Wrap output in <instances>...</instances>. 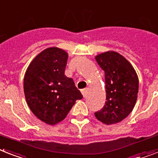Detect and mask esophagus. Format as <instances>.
<instances>
[{"instance_id":"34e87169","label":"esophagus","mask_w":158,"mask_h":158,"mask_svg":"<svg viewBox=\"0 0 158 158\" xmlns=\"http://www.w3.org/2000/svg\"><path fill=\"white\" fill-rule=\"evenodd\" d=\"M81 92H82V94H83V97H86V93H87V89H82L81 90Z\"/></svg>"}]
</instances>
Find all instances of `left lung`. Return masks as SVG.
Segmentation results:
<instances>
[{
  "label": "left lung",
  "instance_id": "left-lung-1",
  "mask_svg": "<svg viewBox=\"0 0 158 158\" xmlns=\"http://www.w3.org/2000/svg\"><path fill=\"white\" fill-rule=\"evenodd\" d=\"M105 71L106 101L95 112L99 121L107 125L118 123L132 111L139 91V79L131 63L122 55L109 51L95 57Z\"/></svg>",
  "mask_w": 158,
  "mask_h": 158
}]
</instances>
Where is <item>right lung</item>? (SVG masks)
Listing matches in <instances>:
<instances>
[{
  "mask_svg": "<svg viewBox=\"0 0 158 158\" xmlns=\"http://www.w3.org/2000/svg\"><path fill=\"white\" fill-rule=\"evenodd\" d=\"M67 52L46 48L35 57L24 76L27 103L44 123L55 125L66 117L76 100L83 98L71 78L65 75Z\"/></svg>",
  "mask_w": 158,
  "mask_h": 158,
  "instance_id": "1",
  "label": "right lung"
}]
</instances>
